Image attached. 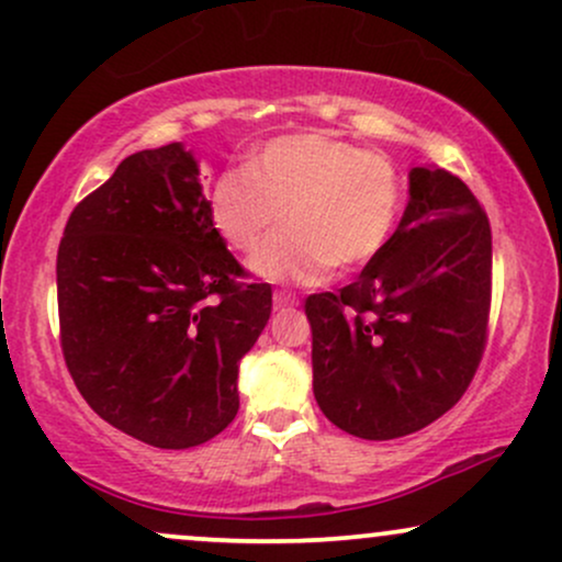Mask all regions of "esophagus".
Here are the masks:
<instances>
[{
    "mask_svg": "<svg viewBox=\"0 0 562 562\" xmlns=\"http://www.w3.org/2000/svg\"><path fill=\"white\" fill-rule=\"evenodd\" d=\"M299 299H295L293 293H288V290H274V306L277 308H285V306H295Z\"/></svg>",
    "mask_w": 562,
    "mask_h": 562,
    "instance_id": "1",
    "label": "esophagus"
}]
</instances>
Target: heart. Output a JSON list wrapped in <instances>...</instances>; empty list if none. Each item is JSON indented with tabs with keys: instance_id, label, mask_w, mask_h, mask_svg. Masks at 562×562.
Instances as JSON below:
<instances>
[{
	"instance_id": "heart-1",
	"label": "heart",
	"mask_w": 562,
	"mask_h": 562,
	"mask_svg": "<svg viewBox=\"0 0 562 562\" xmlns=\"http://www.w3.org/2000/svg\"><path fill=\"white\" fill-rule=\"evenodd\" d=\"M405 204L401 167L327 133L269 140L251 161L214 182L212 222L229 246L251 254L288 212V233L251 259L269 282L316 285L333 267H361L395 233Z\"/></svg>"
}]
</instances>
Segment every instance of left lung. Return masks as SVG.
<instances>
[{
	"instance_id": "left-lung-1",
	"label": "left lung",
	"mask_w": 562,
	"mask_h": 562,
	"mask_svg": "<svg viewBox=\"0 0 562 562\" xmlns=\"http://www.w3.org/2000/svg\"><path fill=\"white\" fill-rule=\"evenodd\" d=\"M392 238L340 293L306 299L314 397L361 439L429 427L461 401L486 342L492 229L476 195L414 167Z\"/></svg>"
}]
</instances>
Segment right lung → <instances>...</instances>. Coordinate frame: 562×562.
<instances>
[{
  "label": "right lung",
  "instance_id": "add662e5",
  "mask_svg": "<svg viewBox=\"0 0 562 562\" xmlns=\"http://www.w3.org/2000/svg\"><path fill=\"white\" fill-rule=\"evenodd\" d=\"M212 222L182 144L131 154L72 209L57 251L65 363L97 414L140 442L186 450L238 414V367L272 288Z\"/></svg>",
  "mask_w": 562,
  "mask_h": 562
}]
</instances>
